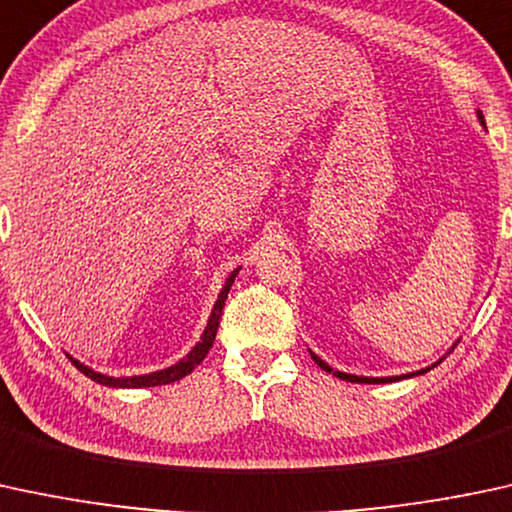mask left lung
I'll return each mask as SVG.
<instances>
[{"instance_id": "1", "label": "left lung", "mask_w": 512, "mask_h": 512, "mask_svg": "<svg viewBox=\"0 0 512 512\" xmlns=\"http://www.w3.org/2000/svg\"><path fill=\"white\" fill-rule=\"evenodd\" d=\"M479 118L484 120V116H479ZM312 358H314V363H317V365L321 367V370H326V372H333L331 367L324 363V360H319V358H317V355H312ZM333 375H336L338 380H346V382H360V384H363V382L367 384V382H392V380H399V377H382V380H367V377H355V375H346V372H333Z\"/></svg>"}]
</instances>
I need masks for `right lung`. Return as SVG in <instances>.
I'll use <instances>...</instances> for the list:
<instances>
[{
  "label": "right lung",
  "mask_w": 512,
  "mask_h": 512,
  "mask_svg": "<svg viewBox=\"0 0 512 512\" xmlns=\"http://www.w3.org/2000/svg\"><path fill=\"white\" fill-rule=\"evenodd\" d=\"M234 278H237V271L227 278L225 287H222L220 297H217L215 302V309H212L210 314V321H208V329H205L203 338H200V343L195 346L191 353L186 355V358L181 360V363L171 365L169 370H162V372H152V375H142V377H106L101 375V372H94L89 370V367L77 363V360H72L74 365H77V370L82 372V375L89 377V380L99 382V384H106V387H157V384H171L176 380H181V377L191 375L195 370V365H200L205 360V355H208V350L212 348V343H215V333H217V326H220V317H222V307H225V300L229 295V287H232Z\"/></svg>",
  "instance_id": "1"
}]
</instances>
